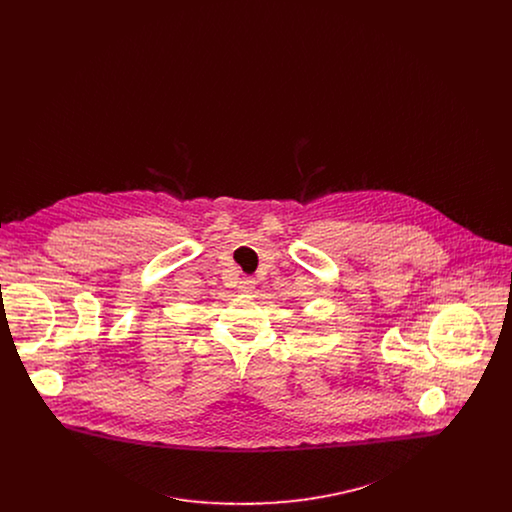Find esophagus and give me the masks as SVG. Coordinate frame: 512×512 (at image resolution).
Returning a JSON list of instances; mask_svg holds the SVG:
<instances>
[{
	"label": "esophagus",
	"mask_w": 512,
	"mask_h": 512,
	"mask_svg": "<svg viewBox=\"0 0 512 512\" xmlns=\"http://www.w3.org/2000/svg\"><path fill=\"white\" fill-rule=\"evenodd\" d=\"M238 288H240V292H253V288H255V280H253V278H249V276H247V278H242Z\"/></svg>",
	"instance_id": "esophagus-1"
}]
</instances>
